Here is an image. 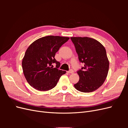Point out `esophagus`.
Instances as JSON below:
<instances>
[{
    "label": "esophagus",
    "instance_id": "34e87169",
    "mask_svg": "<svg viewBox=\"0 0 128 128\" xmlns=\"http://www.w3.org/2000/svg\"><path fill=\"white\" fill-rule=\"evenodd\" d=\"M68 72L69 73V74H72L74 72V71H73V70H72V69H70V70H69Z\"/></svg>",
    "mask_w": 128,
    "mask_h": 128
}]
</instances>
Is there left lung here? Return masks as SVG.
<instances>
[{"mask_svg":"<svg viewBox=\"0 0 128 128\" xmlns=\"http://www.w3.org/2000/svg\"><path fill=\"white\" fill-rule=\"evenodd\" d=\"M80 62L84 66L77 71L80 80L74 84L76 90L91 92L101 86L107 76L109 61L106 49L100 42L87 37H70Z\"/></svg>","mask_w":128,"mask_h":128,"instance_id":"left-lung-1","label":"left lung"}]
</instances>
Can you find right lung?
Returning a JSON list of instances; mask_svg holds the SVG:
<instances>
[{
	"label": "right lung",
	"instance_id": "add662e5",
	"mask_svg": "<svg viewBox=\"0 0 128 128\" xmlns=\"http://www.w3.org/2000/svg\"><path fill=\"white\" fill-rule=\"evenodd\" d=\"M69 37L48 36L39 38L26 50L22 62L27 82L37 90L45 91L54 88L66 72L59 70L60 63L54 58L61 46ZM56 64V68L52 64Z\"/></svg>",
	"mask_w": 128,
	"mask_h": 128
}]
</instances>
